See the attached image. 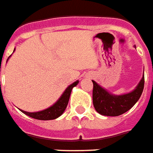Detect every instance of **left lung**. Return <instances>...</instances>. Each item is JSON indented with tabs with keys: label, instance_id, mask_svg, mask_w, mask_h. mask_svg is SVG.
<instances>
[{
	"label": "left lung",
	"instance_id": "8db88e82",
	"mask_svg": "<svg viewBox=\"0 0 153 153\" xmlns=\"http://www.w3.org/2000/svg\"><path fill=\"white\" fill-rule=\"evenodd\" d=\"M93 103L96 111L106 116H119L130 110L139 100L144 88V75L136 89L123 95H114L93 81Z\"/></svg>",
	"mask_w": 153,
	"mask_h": 153
}]
</instances>
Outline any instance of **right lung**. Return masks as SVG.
Returning <instances> with one entry per match:
<instances>
[{"instance_id": "obj_1", "label": "right lung", "mask_w": 153, "mask_h": 153, "mask_svg": "<svg viewBox=\"0 0 153 153\" xmlns=\"http://www.w3.org/2000/svg\"><path fill=\"white\" fill-rule=\"evenodd\" d=\"M14 50H15V49H14ZM14 50H13V52H14ZM78 81H76L72 84H71L70 86H68V88L65 90L63 94L56 101V103H54L52 106H50V108H46L45 110L33 113L26 112V111H23L22 109H20V110L27 116L36 119V120H55L56 118L60 117V115L64 113L65 109L68 104L71 90L78 84Z\"/></svg>"}]
</instances>
